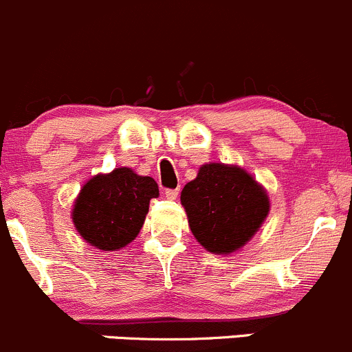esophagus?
Segmentation results:
<instances>
[{"label":"esophagus","mask_w":352,"mask_h":352,"mask_svg":"<svg viewBox=\"0 0 352 352\" xmlns=\"http://www.w3.org/2000/svg\"><path fill=\"white\" fill-rule=\"evenodd\" d=\"M164 195H166V198H168V200H176L177 195H179V188H175V190L168 188V190L164 191Z\"/></svg>","instance_id":"obj_1"}]
</instances>
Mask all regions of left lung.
Instances as JSON below:
<instances>
[{
    "mask_svg": "<svg viewBox=\"0 0 352 352\" xmlns=\"http://www.w3.org/2000/svg\"><path fill=\"white\" fill-rule=\"evenodd\" d=\"M190 229L203 248L230 254L256 234L270 212L263 188L244 169L219 162L201 166L181 191Z\"/></svg>",
    "mask_w": 352,
    "mask_h": 352,
    "instance_id": "left-lung-1",
    "label": "left lung"
}]
</instances>
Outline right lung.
Returning <instances> with one entry per match:
<instances>
[{
  "mask_svg": "<svg viewBox=\"0 0 352 352\" xmlns=\"http://www.w3.org/2000/svg\"><path fill=\"white\" fill-rule=\"evenodd\" d=\"M157 183L129 168L98 175L82 186L72 220L81 237L101 251H117L137 237L149 212Z\"/></svg>",
  "mask_w": 352,
  "mask_h": 352,
  "instance_id": "right-lung-1",
  "label": "right lung"
}]
</instances>
